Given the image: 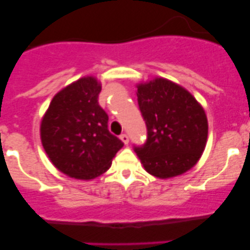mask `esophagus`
Returning a JSON list of instances; mask_svg holds the SVG:
<instances>
[{"label":"esophagus","mask_w":250,"mask_h":250,"mask_svg":"<svg viewBox=\"0 0 250 250\" xmlns=\"http://www.w3.org/2000/svg\"><path fill=\"white\" fill-rule=\"evenodd\" d=\"M120 138H121V140H122L123 143L125 144V145H127V144L129 143V137H128L127 134H121Z\"/></svg>","instance_id":"34e87169"}]
</instances>
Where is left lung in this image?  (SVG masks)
<instances>
[{
  "label": "left lung",
  "mask_w": 250,
  "mask_h": 250,
  "mask_svg": "<svg viewBox=\"0 0 250 250\" xmlns=\"http://www.w3.org/2000/svg\"><path fill=\"white\" fill-rule=\"evenodd\" d=\"M137 95L147 129L145 143L134 146L141 165L160 179L188 172L207 144L203 107L185 88L162 77L138 84Z\"/></svg>",
  "instance_id": "left-lung-1"
}]
</instances>
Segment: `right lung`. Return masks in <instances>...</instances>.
<instances>
[{"label": "right lung", "mask_w": 250, "mask_h": 250, "mask_svg": "<svg viewBox=\"0 0 250 250\" xmlns=\"http://www.w3.org/2000/svg\"><path fill=\"white\" fill-rule=\"evenodd\" d=\"M102 85L82 77L55 94L41 122L50 162L64 174L89 180L102 175L123 143L107 129L109 116L98 103Z\"/></svg>", "instance_id": "add662e5"}]
</instances>
